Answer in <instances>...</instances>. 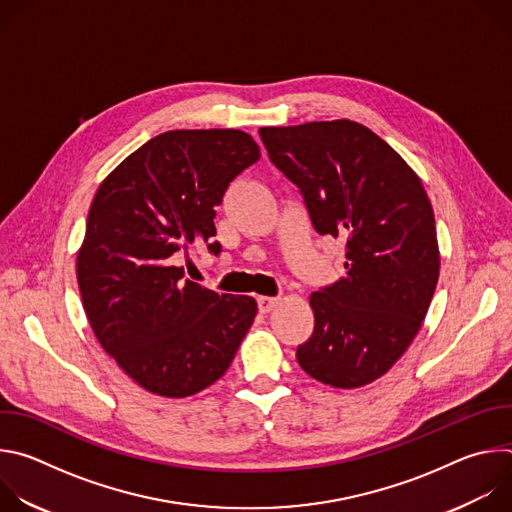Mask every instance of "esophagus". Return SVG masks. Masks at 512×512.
<instances>
[{"instance_id":"34e87169","label":"esophagus","mask_w":512,"mask_h":512,"mask_svg":"<svg viewBox=\"0 0 512 512\" xmlns=\"http://www.w3.org/2000/svg\"><path fill=\"white\" fill-rule=\"evenodd\" d=\"M257 304H259V310L263 312V314H267V312H271L277 304H279V298H269V296H259L257 298Z\"/></svg>"}]
</instances>
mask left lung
I'll list each match as a JSON object with an SVG mask.
<instances>
[{
    "label": "left lung",
    "mask_w": 512,
    "mask_h": 512,
    "mask_svg": "<svg viewBox=\"0 0 512 512\" xmlns=\"http://www.w3.org/2000/svg\"><path fill=\"white\" fill-rule=\"evenodd\" d=\"M259 135L314 229L346 243V275L310 296L314 332L298 346L300 367L336 389L369 385L413 342L440 277L425 188L385 139L350 119Z\"/></svg>",
    "instance_id": "1"
}]
</instances>
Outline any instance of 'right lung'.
<instances>
[{"label":"right lung","instance_id":"obj_1","mask_svg":"<svg viewBox=\"0 0 512 512\" xmlns=\"http://www.w3.org/2000/svg\"><path fill=\"white\" fill-rule=\"evenodd\" d=\"M261 158L239 129H176L143 143L99 186L77 279L89 324L139 387L182 399L221 379L257 316L251 296L184 279L176 253L221 245L214 214L229 184Z\"/></svg>","mask_w":512,"mask_h":512}]
</instances>
